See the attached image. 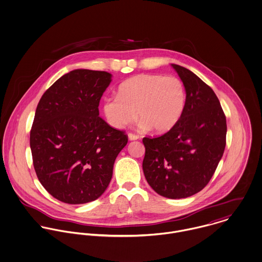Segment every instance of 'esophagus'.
<instances>
[{"instance_id": "esophagus-1", "label": "esophagus", "mask_w": 262, "mask_h": 262, "mask_svg": "<svg viewBox=\"0 0 262 262\" xmlns=\"http://www.w3.org/2000/svg\"><path fill=\"white\" fill-rule=\"evenodd\" d=\"M127 137H128V140H129V141H137V140H139V136H137V135H135V134H132V133H129V134L127 135Z\"/></svg>"}]
</instances>
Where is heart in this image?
Wrapping results in <instances>:
<instances>
[{"label":"heart","mask_w":262,"mask_h":262,"mask_svg":"<svg viewBox=\"0 0 262 262\" xmlns=\"http://www.w3.org/2000/svg\"><path fill=\"white\" fill-rule=\"evenodd\" d=\"M186 106V88L177 76L138 74L123 81L117 95L106 97L102 111L107 122L123 128L137 117L140 127L165 134L179 122Z\"/></svg>","instance_id":"obj_1"}]
</instances>
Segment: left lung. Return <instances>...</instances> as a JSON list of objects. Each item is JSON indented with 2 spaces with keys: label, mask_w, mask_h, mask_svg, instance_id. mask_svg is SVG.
<instances>
[{
  "label": "left lung",
  "mask_w": 262,
  "mask_h": 262,
  "mask_svg": "<svg viewBox=\"0 0 262 262\" xmlns=\"http://www.w3.org/2000/svg\"><path fill=\"white\" fill-rule=\"evenodd\" d=\"M186 88L184 114L158 138H144L143 170L159 195L182 199L203 190L223 156L227 124L213 89L189 69L172 64Z\"/></svg>",
  "instance_id": "obj_1"
}]
</instances>
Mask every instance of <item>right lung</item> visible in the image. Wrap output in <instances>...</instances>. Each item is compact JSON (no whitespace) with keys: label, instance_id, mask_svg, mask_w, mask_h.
<instances>
[{"label":"right lung","instance_id":"obj_1","mask_svg":"<svg viewBox=\"0 0 262 262\" xmlns=\"http://www.w3.org/2000/svg\"><path fill=\"white\" fill-rule=\"evenodd\" d=\"M112 82L105 71L75 69L42 95L30 132L36 174L59 201L84 204L110 185L127 136L99 117L100 98Z\"/></svg>","mask_w":262,"mask_h":262}]
</instances>
